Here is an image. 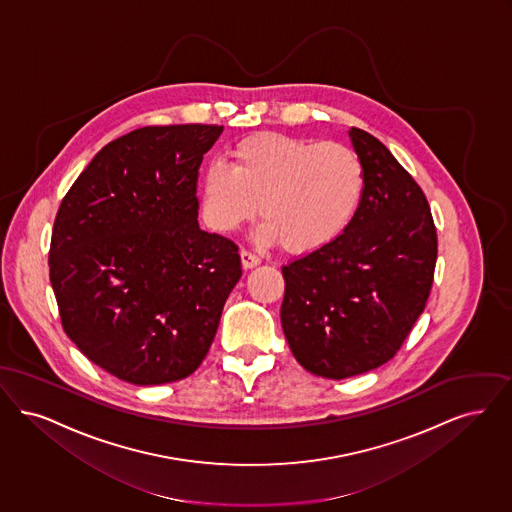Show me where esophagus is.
I'll return each mask as SVG.
<instances>
[{"instance_id":"obj_1","label":"esophagus","mask_w":512,"mask_h":512,"mask_svg":"<svg viewBox=\"0 0 512 512\" xmlns=\"http://www.w3.org/2000/svg\"><path fill=\"white\" fill-rule=\"evenodd\" d=\"M241 262H243V266L245 269H250V267H256L262 260H260V256H256V254H252L250 250H241Z\"/></svg>"}]
</instances>
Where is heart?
<instances>
[{"label":"heart","instance_id":"heart-1","mask_svg":"<svg viewBox=\"0 0 512 512\" xmlns=\"http://www.w3.org/2000/svg\"><path fill=\"white\" fill-rule=\"evenodd\" d=\"M227 158L200 178L202 220L222 235L250 222L260 202V239L308 256L340 237L361 199V160L338 141L262 132L233 143Z\"/></svg>","mask_w":512,"mask_h":512}]
</instances>
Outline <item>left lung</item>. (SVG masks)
<instances>
[{"label":"left lung","mask_w":512,"mask_h":512,"mask_svg":"<svg viewBox=\"0 0 512 512\" xmlns=\"http://www.w3.org/2000/svg\"><path fill=\"white\" fill-rule=\"evenodd\" d=\"M348 134L363 168L356 214L331 245L283 266L290 350L306 371L334 380L398 354L426 308L438 258L419 183L377 137Z\"/></svg>","instance_id":"left-lung-1"}]
</instances>
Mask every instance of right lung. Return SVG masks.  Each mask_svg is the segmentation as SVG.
Wrapping results in <instances>:
<instances>
[{"label":"right lung","mask_w":512,"mask_h":512,"mask_svg":"<svg viewBox=\"0 0 512 512\" xmlns=\"http://www.w3.org/2000/svg\"><path fill=\"white\" fill-rule=\"evenodd\" d=\"M223 126H145L105 145L55 216L49 279L68 338L120 380L189 377L243 275L239 246L199 227L197 181Z\"/></svg>","instance_id":"1"}]
</instances>
